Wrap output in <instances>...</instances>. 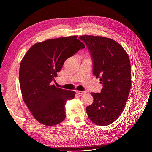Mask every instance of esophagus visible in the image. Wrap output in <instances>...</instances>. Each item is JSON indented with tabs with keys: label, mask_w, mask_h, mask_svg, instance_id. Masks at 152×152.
<instances>
[{
	"label": "esophagus",
	"mask_w": 152,
	"mask_h": 152,
	"mask_svg": "<svg viewBox=\"0 0 152 152\" xmlns=\"http://www.w3.org/2000/svg\"><path fill=\"white\" fill-rule=\"evenodd\" d=\"M76 93H77V94H79V95H82L85 94L86 93V92H85V91H76Z\"/></svg>",
	"instance_id": "1"
}]
</instances>
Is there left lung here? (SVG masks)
Instances as JSON below:
<instances>
[{
    "label": "left lung",
    "mask_w": 152,
    "mask_h": 152,
    "mask_svg": "<svg viewBox=\"0 0 152 152\" xmlns=\"http://www.w3.org/2000/svg\"><path fill=\"white\" fill-rule=\"evenodd\" d=\"M86 45L93 63V74L103 85L100 93H91L94 98L86 107L89 118L99 126H107L120 116L131 86L129 56L114 40L102 36L79 37Z\"/></svg>",
    "instance_id": "1"
}]
</instances>
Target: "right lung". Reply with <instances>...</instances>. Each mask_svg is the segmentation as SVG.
I'll return each mask as SVG.
<instances>
[{"label":"right lung","mask_w":152,"mask_h":152,"mask_svg":"<svg viewBox=\"0 0 152 152\" xmlns=\"http://www.w3.org/2000/svg\"><path fill=\"white\" fill-rule=\"evenodd\" d=\"M77 36L48 39L32 46L22 59L19 79L22 97L34 118L54 126L66 118L65 105L75 92L52 85L65 61L85 48Z\"/></svg>","instance_id":"1"}]
</instances>
